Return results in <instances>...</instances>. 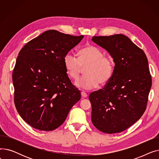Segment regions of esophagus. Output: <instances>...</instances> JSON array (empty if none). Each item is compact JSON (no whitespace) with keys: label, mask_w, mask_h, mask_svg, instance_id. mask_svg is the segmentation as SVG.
I'll return each instance as SVG.
<instances>
[{"label":"esophagus","mask_w":159,"mask_h":159,"mask_svg":"<svg viewBox=\"0 0 159 159\" xmlns=\"http://www.w3.org/2000/svg\"><path fill=\"white\" fill-rule=\"evenodd\" d=\"M81 95L83 98H85V97H88V95L86 93H85L84 91H82L81 92Z\"/></svg>","instance_id":"esophagus-1"}]
</instances>
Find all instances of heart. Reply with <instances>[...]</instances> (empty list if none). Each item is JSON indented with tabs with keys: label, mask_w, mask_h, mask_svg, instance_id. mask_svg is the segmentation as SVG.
<instances>
[{
	"label": "heart",
	"mask_w": 159,
	"mask_h": 159,
	"mask_svg": "<svg viewBox=\"0 0 159 159\" xmlns=\"http://www.w3.org/2000/svg\"><path fill=\"white\" fill-rule=\"evenodd\" d=\"M64 66L68 76L77 80L82 71L85 70L86 76L75 82V84L84 89H92L101 84L109 81L114 71V62L111 58L104 56L101 49L88 46L80 49L78 58L71 53L66 54L64 58Z\"/></svg>",
	"instance_id": "obj_1"
}]
</instances>
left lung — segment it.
I'll use <instances>...</instances> for the list:
<instances>
[{
    "instance_id": "obj_1",
    "label": "left lung",
    "mask_w": 159,
    "mask_h": 159,
    "mask_svg": "<svg viewBox=\"0 0 159 159\" xmlns=\"http://www.w3.org/2000/svg\"><path fill=\"white\" fill-rule=\"evenodd\" d=\"M92 41L113 58L111 78L91 93V121L102 132L120 133L135 124L144 113L152 87L148 61L143 49L126 36L93 37Z\"/></svg>"
}]
</instances>
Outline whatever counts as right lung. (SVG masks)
Returning <instances> with one entry per match:
<instances>
[{
	"instance_id": "obj_1",
	"label": "right lung",
	"mask_w": 159,
	"mask_h": 159,
	"mask_svg": "<svg viewBox=\"0 0 159 159\" xmlns=\"http://www.w3.org/2000/svg\"><path fill=\"white\" fill-rule=\"evenodd\" d=\"M84 35L48 30L25 45L13 71L14 102L22 119L33 128L52 131L64 123L80 99L64 66V58Z\"/></svg>"
}]
</instances>
